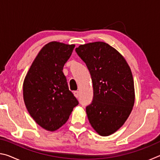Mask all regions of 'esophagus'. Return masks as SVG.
<instances>
[{
	"label": "esophagus",
	"instance_id": "1",
	"mask_svg": "<svg viewBox=\"0 0 160 160\" xmlns=\"http://www.w3.org/2000/svg\"><path fill=\"white\" fill-rule=\"evenodd\" d=\"M73 94H74V96L76 97V98H78V97H79V92L78 91H74Z\"/></svg>",
	"mask_w": 160,
	"mask_h": 160
}]
</instances>
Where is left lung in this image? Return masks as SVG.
<instances>
[{
	"label": "left lung",
	"mask_w": 160,
	"mask_h": 160,
	"mask_svg": "<svg viewBox=\"0 0 160 160\" xmlns=\"http://www.w3.org/2000/svg\"><path fill=\"white\" fill-rule=\"evenodd\" d=\"M75 51L92 81L93 100L86 107L88 120L99 135L108 136L123 125L134 106L131 68L116 48L105 42L82 44Z\"/></svg>",
	"instance_id": "8db88e82"
}]
</instances>
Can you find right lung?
<instances>
[{"instance_id": "add662e5", "label": "right lung", "mask_w": 160, "mask_h": 160, "mask_svg": "<svg viewBox=\"0 0 160 160\" xmlns=\"http://www.w3.org/2000/svg\"><path fill=\"white\" fill-rule=\"evenodd\" d=\"M75 44L51 42L32 62L23 82V99L35 122L53 132L66 123L78 102L63 72Z\"/></svg>"}]
</instances>
